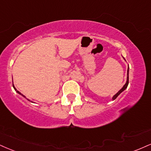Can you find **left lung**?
<instances>
[{
	"label": "left lung",
	"mask_w": 151,
	"mask_h": 151,
	"mask_svg": "<svg viewBox=\"0 0 151 151\" xmlns=\"http://www.w3.org/2000/svg\"><path fill=\"white\" fill-rule=\"evenodd\" d=\"M124 58V60H125V59H124V58ZM126 61V60H125ZM129 66H128V69H127V81H126V83H125V84L124 85V86H123V87L122 88H121L120 90L119 91L117 92V93L115 94V95H114L113 96H112V101H114V100H115L116 99H117V97L119 95V94H120L122 92H123L127 88V86H128V84H129Z\"/></svg>",
	"instance_id": "8db88e82"
}]
</instances>
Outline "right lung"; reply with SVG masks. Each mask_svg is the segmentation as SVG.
Instances as JSON below:
<instances>
[{
  "instance_id": "right-lung-1",
  "label": "right lung",
  "mask_w": 151,
  "mask_h": 151,
  "mask_svg": "<svg viewBox=\"0 0 151 151\" xmlns=\"http://www.w3.org/2000/svg\"><path fill=\"white\" fill-rule=\"evenodd\" d=\"M12 86H13L14 89V90H15V91H16V92H17V93H19V95L22 96L24 98H25V99H27V98H26V96H24L22 93H20V92H19V91H17V88H15V87H14V84H13V81H12ZM27 100H28V101H29V99H27Z\"/></svg>"
}]
</instances>
